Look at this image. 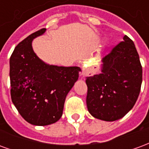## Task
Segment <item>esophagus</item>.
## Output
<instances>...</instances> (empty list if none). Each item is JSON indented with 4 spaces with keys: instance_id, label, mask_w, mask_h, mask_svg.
<instances>
[{
    "instance_id": "obj_1",
    "label": "esophagus",
    "mask_w": 149,
    "mask_h": 149,
    "mask_svg": "<svg viewBox=\"0 0 149 149\" xmlns=\"http://www.w3.org/2000/svg\"><path fill=\"white\" fill-rule=\"evenodd\" d=\"M89 74V72L88 71L87 69H84L82 72H81V75L83 76V77H85V76H88V75Z\"/></svg>"
}]
</instances>
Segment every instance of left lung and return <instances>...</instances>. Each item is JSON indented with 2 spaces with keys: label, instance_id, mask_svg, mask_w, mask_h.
Returning a JSON list of instances; mask_svg holds the SVG:
<instances>
[{
  "label": "left lung",
  "instance_id": "left-lung-1",
  "mask_svg": "<svg viewBox=\"0 0 149 149\" xmlns=\"http://www.w3.org/2000/svg\"><path fill=\"white\" fill-rule=\"evenodd\" d=\"M102 60L101 73L86 77V103L95 118L114 121L134 106L141 92L142 66L133 41L125 35Z\"/></svg>",
  "mask_w": 149,
  "mask_h": 149
}]
</instances>
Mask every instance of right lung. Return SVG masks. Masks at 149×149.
<instances>
[{
  "label": "right lung",
  "instance_id": "right-lung-1",
  "mask_svg": "<svg viewBox=\"0 0 149 149\" xmlns=\"http://www.w3.org/2000/svg\"><path fill=\"white\" fill-rule=\"evenodd\" d=\"M41 29L16 46L9 61L11 98L23 118L33 125L45 126L61 117L65 97L77 81L79 67L46 65L32 48Z\"/></svg>",
  "mask_w": 149,
  "mask_h": 149
}]
</instances>
